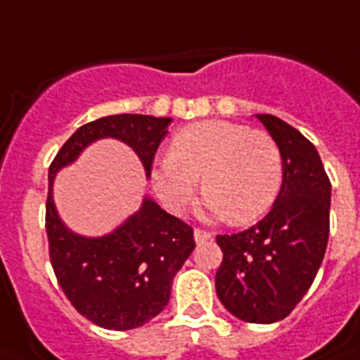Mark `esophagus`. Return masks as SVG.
Masks as SVG:
<instances>
[{
    "label": "esophagus",
    "instance_id": "34e87169",
    "mask_svg": "<svg viewBox=\"0 0 360 360\" xmlns=\"http://www.w3.org/2000/svg\"><path fill=\"white\" fill-rule=\"evenodd\" d=\"M212 238V234L208 231H201V229H195L194 231V240L198 241V243H203V241H208Z\"/></svg>",
    "mask_w": 360,
    "mask_h": 360
}]
</instances>
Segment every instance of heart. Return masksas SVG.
Segmentation results:
<instances>
[{
    "mask_svg": "<svg viewBox=\"0 0 360 360\" xmlns=\"http://www.w3.org/2000/svg\"><path fill=\"white\" fill-rule=\"evenodd\" d=\"M199 177L208 216L249 223L264 216L282 188V153L271 135L231 120H201L174 135L168 157L152 170L165 207L183 212L195 198Z\"/></svg>",
    "mask_w": 360,
    "mask_h": 360,
    "instance_id": "1",
    "label": "heart"
}]
</instances>
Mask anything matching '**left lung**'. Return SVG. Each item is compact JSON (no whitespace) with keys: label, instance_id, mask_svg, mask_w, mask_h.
<instances>
[{"label":"left lung","instance_id":"obj_1","mask_svg":"<svg viewBox=\"0 0 360 360\" xmlns=\"http://www.w3.org/2000/svg\"><path fill=\"white\" fill-rule=\"evenodd\" d=\"M256 119L282 153V188L262 221L216 238L223 250L216 292L236 319L273 324L295 309L324 259L331 183L316 148L298 129L274 115Z\"/></svg>","mask_w":360,"mask_h":360}]
</instances>
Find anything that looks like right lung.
I'll return each mask as SVG.
<instances>
[{"label":"right lung","mask_w":360,"mask_h":360,"mask_svg":"<svg viewBox=\"0 0 360 360\" xmlns=\"http://www.w3.org/2000/svg\"><path fill=\"white\" fill-rule=\"evenodd\" d=\"M168 117L110 115L87 122L65 141L49 166L45 231L51 265L75 309L105 329L146 324L170 300L172 280L195 247L194 231L150 198L134 216L101 238L75 234L63 225L53 201L56 172L71 165L98 139H119L139 155L146 177L157 148L168 134Z\"/></svg>","instance_id":"obj_1"}]
</instances>
